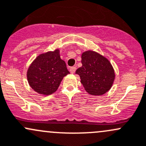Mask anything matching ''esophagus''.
Listing matches in <instances>:
<instances>
[{
	"mask_svg": "<svg viewBox=\"0 0 146 146\" xmlns=\"http://www.w3.org/2000/svg\"><path fill=\"white\" fill-rule=\"evenodd\" d=\"M76 67H75V66L71 67V68H70V72L72 73V74H73V73L76 72Z\"/></svg>",
	"mask_w": 146,
	"mask_h": 146,
	"instance_id": "34e87169",
	"label": "esophagus"
}]
</instances>
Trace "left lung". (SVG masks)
I'll return each mask as SVG.
<instances>
[{
    "label": "left lung",
    "mask_w": 146,
    "mask_h": 146,
    "mask_svg": "<svg viewBox=\"0 0 146 146\" xmlns=\"http://www.w3.org/2000/svg\"><path fill=\"white\" fill-rule=\"evenodd\" d=\"M82 66L76 73L86 92L94 96H101L110 90L114 82L115 71L107 58L92 50L82 54Z\"/></svg>",
    "instance_id": "left-lung-1"
}]
</instances>
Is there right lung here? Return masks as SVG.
<instances>
[{
	"mask_svg": "<svg viewBox=\"0 0 146 146\" xmlns=\"http://www.w3.org/2000/svg\"><path fill=\"white\" fill-rule=\"evenodd\" d=\"M69 73L65 61L60 58V51L56 49L38 55L29 67L27 76L35 92L47 96L57 90L63 78Z\"/></svg>",
	"mask_w": 146,
	"mask_h": 146,
	"instance_id": "1",
	"label": "right lung"
}]
</instances>
